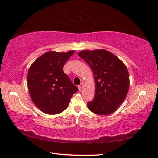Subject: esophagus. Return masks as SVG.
I'll use <instances>...</instances> for the list:
<instances>
[{
	"instance_id": "1",
	"label": "esophagus",
	"mask_w": 158,
	"mask_h": 158,
	"mask_svg": "<svg viewBox=\"0 0 158 158\" xmlns=\"http://www.w3.org/2000/svg\"><path fill=\"white\" fill-rule=\"evenodd\" d=\"M78 88H79V91H81V89L84 88V84L82 83V84H80V85H79Z\"/></svg>"
}]
</instances>
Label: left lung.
I'll list each match as a JSON object with an SVG mask.
<instances>
[{
    "label": "left lung",
    "instance_id": "1",
    "mask_svg": "<svg viewBox=\"0 0 158 158\" xmlns=\"http://www.w3.org/2000/svg\"><path fill=\"white\" fill-rule=\"evenodd\" d=\"M91 68L96 93L88 102L89 109L98 115H109L119 107L128 94L129 74L126 65L105 49L83 50L78 54Z\"/></svg>",
    "mask_w": 158,
    "mask_h": 158
}]
</instances>
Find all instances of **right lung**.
Segmentation results:
<instances>
[{"mask_svg": "<svg viewBox=\"0 0 158 158\" xmlns=\"http://www.w3.org/2000/svg\"><path fill=\"white\" fill-rule=\"evenodd\" d=\"M74 53L49 51L30 66L27 74V86L35 105L48 114L64 111L73 94L78 88L63 72V67Z\"/></svg>", "mask_w": 158, "mask_h": 158, "instance_id": "obj_1", "label": "right lung"}]
</instances>
